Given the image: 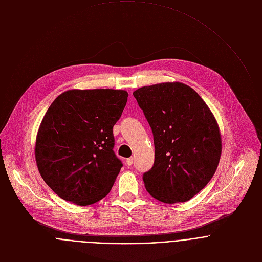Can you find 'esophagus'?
Wrapping results in <instances>:
<instances>
[{
	"instance_id": "obj_1",
	"label": "esophagus",
	"mask_w": 262,
	"mask_h": 262,
	"mask_svg": "<svg viewBox=\"0 0 262 262\" xmlns=\"http://www.w3.org/2000/svg\"><path fill=\"white\" fill-rule=\"evenodd\" d=\"M133 162H134V159L133 158H128L127 160H126V163H127V165H132L133 164Z\"/></svg>"
}]
</instances>
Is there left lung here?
<instances>
[{"label": "left lung", "mask_w": 262, "mask_h": 262, "mask_svg": "<svg viewBox=\"0 0 262 262\" xmlns=\"http://www.w3.org/2000/svg\"><path fill=\"white\" fill-rule=\"evenodd\" d=\"M133 96L154 136V165L142 178L147 191L167 204L190 200L211 180L221 159L222 136L213 113L181 82L143 86Z\"/></svg>", "instance_id": "1"}]
</instances>
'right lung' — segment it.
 Masks as SVG:
<instances>
[{"mask_svg": "<svg viewBox=\"0 0 262 262\" xmlns=\"http://www.w3.org/2000/svg\"><path fill=\"white\" fill-rule=\"evenodd\" d=\"M127 100L122 90H70L51 104L37 131L35 160L57 195L87 206L109 193L123 166L112 150V128Z\"/></svg>", "mask_w": 262, "mask_h": 262, "instance_id": "1", "label": "right lung"}]
</instances>
